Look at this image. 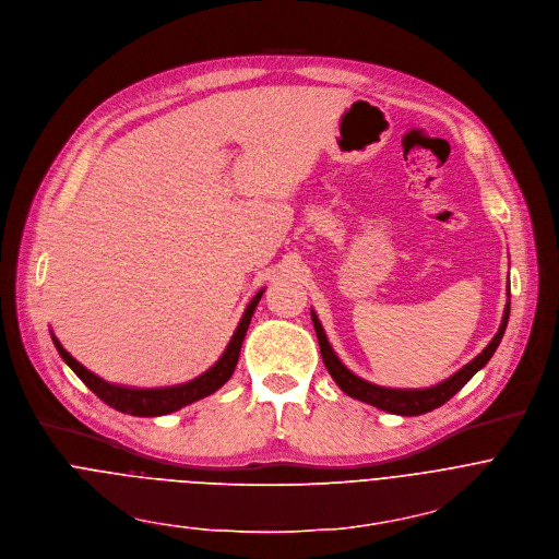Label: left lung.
I'll return each instance as SVG.
<instances>
[{
    "mask_svg": "<svg viewBox=\"0 0 559 559\" xmlns=\"http://www.w3.org/2000/svg\"><path fill=\"white\" fill-rule=\"evenodd\" d=\"M509 313H511V304H507V311H504V320H502V326L498 331V335H495L490 340V344L471 361L466 364L462 370H457V373L453 378H449L447 382L432 386V389H424V391H397V389H382V386H376L370 382H364L359 380L357 376H353L350 370L337 359V355L333 353L326 335H324V329L318 320V316L311 311V318H313V326H316V333H318V342H320V353H322V359L329 368L331 378L337 382V386L359 400V402H366L370 406H378L386 413H395V415H421V413H428L432 408H438L442 404H447L475 373L477 370L492 357L495 348L500 346L502 342V335L507 331V324H509Z\"/></svg>",
    "mask_w": 559,
    "mask_h": 559,
    "instance_id": "8db88e82",
    "label": "left lung"
}]
</instances>
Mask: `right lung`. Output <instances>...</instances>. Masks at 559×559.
I'll return each mask as SVG.
<instances>
[{
    "instance_id": "right-lung-1",
    "label": "right lung",
    "mask_w": 559,
    "mask_h": 559,
    "mask_svg": "<svg viewBox=\"0 0 559 559\" xmlns=\"http://www.w3.org/2000/svg\"><path fill=\"white\" fill-rule=\"evenodd\" d=\"M264 290H260L251 304L246 306V313L228 344V348L224 350V355L219 357V361L206 370L204 376H200L198 380L181 384V386H170V389H123V386H115L108 384L104 380H99L97 376H93L91 370H86L78 359H73L61 344L57 342V337H52V344L57 346L61 359H64L73 370L75 376L108 406H112L119 413H129V415H138V417H155V415H166L173 413L186 404H193L211 393H215L222 384L228 382V378L233 376V370L237 366V357H239V348L243 342V335L248 331V324H251V318L255 313V306L262 299Z\"/></svg>"
}]
</instances>
